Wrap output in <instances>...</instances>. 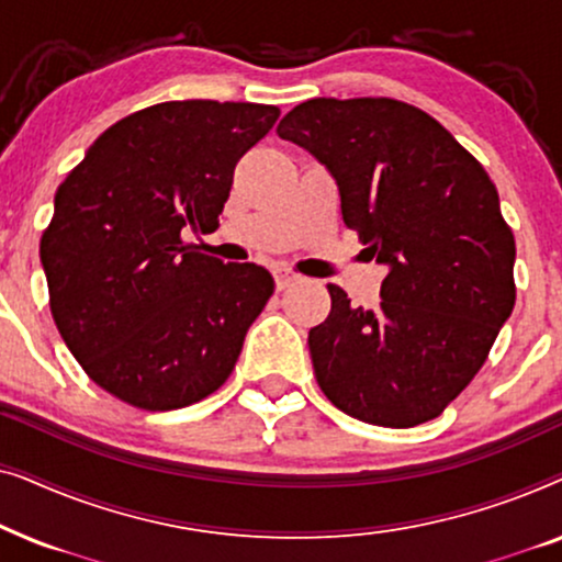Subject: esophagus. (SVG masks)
I'll list each match as a JSON object with an SVG mask.
<instances>
[{"label":"esophagus","instance_id":"obj_1","mask_svg":"<svg viewBox=\"0 0 562 562\" xmlns=\"http://www.w3.org/2000/svg\"><path fill=\"white\" fill-rule=\"evenodd\" d=\"M273 276H276V289L279 291L294 286V283L299 281V276L294 271H289V268H279Z\"/></svg>","mask_w":562,"mask_h":562}]
</instances>
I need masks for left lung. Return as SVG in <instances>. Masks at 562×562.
Returning a JSON list of instances; mask_svg holds the SVG:
<instances>
[{
    "mask_svg": "<svg viewBox=\"0 0 562 562\" xmlns=\"http://www.w3.org/2000/svg\"><path fill=\"white\" fill-rule=\"evenodd\" d=\"M340 191L342 222L386 266L381 304L333 310L310 329L319 389L379 427L442 414L514 310V235L494 181L435 117L396 99H310L279 122Z\"/></svg>",
    "mask_w": 562,
    "mask_h": 562,
    "instance_id": "1",
    "label": "left lung"
}]
</instances>
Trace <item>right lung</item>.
Instances as JSON below:
<instances>
[{
    "label": "right lung",
    "instance_id": "add662e5",
    "mask_svg": "<svg viewBox=\"0 0 562 562\" xmlns=\"http://www.w3.org/2000/svg\"><path fill=\"white\" fill-rule=\"evenodd\" d=\"M279 114L153 104L104 130L58 187L41 240L53 319L89 379L125 404L181 409L233 373L273 276L202 256L181 235L220 227L237 160Z\"/></svg>",
    "mask_w": 562,
    "mask_h": 562
}]
</instances>
